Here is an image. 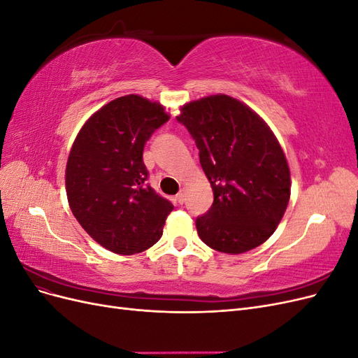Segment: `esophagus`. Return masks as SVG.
Wrapping results in <instances>:
<instances>
[{
  "mask_svg": "<svg viewBox=\"0 0 358 358\" xmlns=\"http://www.w3.org/2000/svg\"><path fill=\"white\" fill-rule=\"evenodd\" d=\"M176 200H178V203H179V204H182L183 201H185V192H183V191H179V192H178V196H176Z\"/></svg>",
  "mask_w": 358,
  "mask_h": 358,
  "instance_id": "1",
  "label": "esophagus"
}]
</instances>
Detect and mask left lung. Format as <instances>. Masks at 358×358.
Here are the masks:
<instances>
[{"mask_svg":"<svg viewBox=\"0 0 358 358\" xmlns=\"http://www.w3.org/2000/svg\"><path fill=\"white\" fill-rule=\"evenodd\" d=\"M176 119L196 140L213 191L212 208L196 220L200 239L224 254H243L264 243L291 194L288 162L272 129L224 94L187 103Z\"/></svg>","mask_w":358,"mask_h":358,"instance_id":"obj_1","label":"left lung"}]
</instances>
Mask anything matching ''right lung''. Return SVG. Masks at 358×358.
<instances>
[{"instance_id":"add662e5","label":"right lung","mask_w":358,"mask_h":358,"mask_svg":"<svg viewBox=\"0 0 358 358\" xmlns=\"http://www.w3.org/2000/svg\"><path fill=\"white\" fill-rule=\"evenodd\" d=\"M170 119L164 106L129 94L96 110L76 137L67 169L70 209L82 229L121 255L146 251L162 236L173 204L149 187L143 148Z\"/></svg>"}]
</instances>
